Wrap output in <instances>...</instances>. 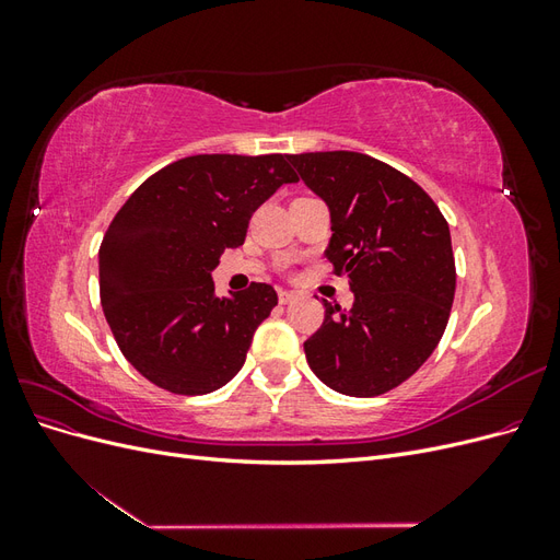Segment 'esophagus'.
Instances as JSON below:
<instances>
[{"label": "esophagus", "mask_w": 560, "mask_h": 560, "mask_svg": "<svg viewBox=\"0 0 560 560\" xmlns=\"http://www.w3.org/2000/svg\"><path fill=\"white\" fill-rule=\"evenodd\" d=\"M296 296H299L296 292H284V290L278 292V301H280V303H292Z\"/></svg>", "instance_id": "obj_1"}]
</instances>
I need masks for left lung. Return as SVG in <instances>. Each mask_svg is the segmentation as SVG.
I'll return each mask as SVG.
<instances>
[{"mask_svg": "<svg viewBox=\"0 0 560 560\" xmlns=\"http://www.w3.org/2000/svg\"><path fill=\"white\" fill-rule=\"evenodd\" d=\"M327 202L325 257L348 276L350 311L325 301V322L303 343L313 374L348 397H378L425 364L442 341L455 294L444 214L393 165L358 151L287 156Z\"/></svg>", "mask_w": 560, "mask_h": 560, "instance_id": "8db88e82", "label": "left lung"}]
</instances>
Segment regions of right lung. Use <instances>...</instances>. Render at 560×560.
<instances>
[{
	"label": "right lung",
	"mask_w": 560,
	"mask_h": 560,
	"mask_svg": "<svg viewBox=\"0 0 560 560\" xmlns=\"http://www.w3.org/2000/svg\"><path fill=\"white\" fill-rule=\"evenodd\" d=\"M299 182L282 154H198L165 165L116 212L100 245V301L124 358L175 395H208L245 364L278 306L266 282L217 296L222 252L245 243L252 212Z\"/></svg>",
	"instance_id": "obj_1"
}]
</instances>
